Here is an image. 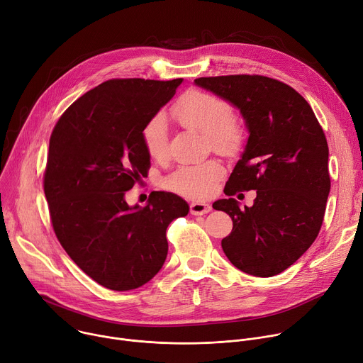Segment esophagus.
<instances>
[{
    "instance_id": "esophagus-1",
    "label": "esophagus",
    "mask_w": 363,
    "mask_h": 363,
    "mask_svg": "<svg viewBox=\"0 0 363 363\" xmlns=\"http://www.w3.org/2000/svg\"><path fill=\"white\" fill-rule=\"evenodd\" d=\"M189 210H191V214H194V216H203V214L210 213V211H211V207H210L208 204L195 201V203H191Z\"/></svg>"
}]
</instances>
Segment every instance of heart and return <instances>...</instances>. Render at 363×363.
<instances>
[{"mask_svg":"<svg viewBox=\"0 0 363 363\" xmlns=\"http://www.w3.org/2000/svg\"><path fill=\"white\" fill-rule=\"evenodd\" d=\"M172 116L186 128L208 136L211 146L223 153L233 152L240 143V130L233 120V108L220 96L191 89L172 106ZM143 145L152 159H162L168 147V123L164 116H153L143 127ZM224 175L223 164L208 160L186 164L171 174L164 186L192 200H203L213 194Z\"/></svg>","mask_w":363,"mask_h":363,"instance_id":"b5f03b06","label":"heart"}]
</instances>
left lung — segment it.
Wrapping results in <instances>:
<instances>
[{
    "label": "left lung",
    "instance_id": "obj_1",
    "mask_svg": "<svg viewBox=\"0 0 363 363\" xmlns=\"http://www.w3.org/2000/svg\"><path fill=\"white\" fill-rule=\"evenodd\" d=\"M233 104L249 131L225 195L256 189L252 207L218 200L233 230L221 247L245 274H281L315 240L330 192L328 146L304 98L289 85L262 75H227L194 81Z\"/></svg>",
    "mask_w": 363,
    "mask_h": 363
}]
</instances>
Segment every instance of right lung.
<instances>
[{
  "instance_id": "obj_1",
  "label": "right lung",
  "mask_w": 363,
  "mask_h": 363,
  "mask_svg": "<svg viewBox=\"0 0 363 363\" xmlns=\"http://www.w3.org/2000/svg\"><path fill=\"white\" fill-rule=\"evenodd\" d=\"M181 82L106 81L79 96L52 131L43 184L55 235L77 265L108 289L149 282L167 259L169 223L189 211L181 196L164 191H153L146 207L125 201L150 167L143 127Z\"/></svg>"
}]
</instances>
